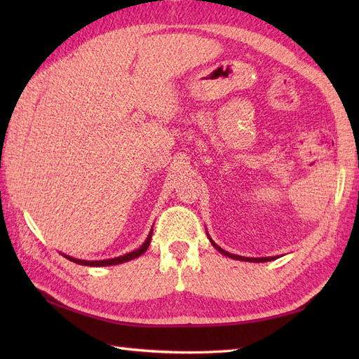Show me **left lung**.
I'll return each mask as SVG.
<instances>
[{
	"label": "left lung",
	"instance_id": "1",
	"mask_svg": "<svg viewBox=\"0 0 359 359\" xmlns=\"http://www.w3.org/2000/svg\"><path fill=\"white\" fill-rule=\"evenodd\" d=\"M208 238H210V236H208ZM210 241H211V238H210ZM211 243H212V247H215L217 251H220V253L228 256V257H231V259H236V261H245V262H270V261H274V259H276V256H271V257H245V256H239V255H231V253H228V251L220 248L215 241H211Z\"/></svg>",
	"mask_w": 359,
	"mask_h": 359
}]
</instances>
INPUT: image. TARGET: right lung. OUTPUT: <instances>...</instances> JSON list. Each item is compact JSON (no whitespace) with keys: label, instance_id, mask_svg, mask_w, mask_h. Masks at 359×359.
<instances>
[{"label":"right lung","instance_id":"right-lung-1","mask_svg":"<svg viewBox=\"0 0 359 359\" xmlns=\"http://www.w3.org/2000/svg\"><path fill=\"white\" fill-rule=\"evenodd\" d=\"M151 236H152V230L149 231L147 241L143 242V245L140 248H137L134 251H131V253H126L123 256H118V257H114V259H104V261H81V259H75V257H71V256H66L63 255L66 259H69V261L79 264V265H88V266H108V265H117V264H123V262H128V261H133V259L142 256L144 251L148 250L149 243H151Z\"/></svg>","mask_w":359,"mask_h":359}]
</instances>
